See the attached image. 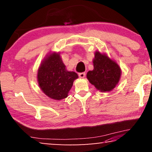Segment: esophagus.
Returning a JSON list of instances; mask_svg holds the SVG:
<instances>
[{"instance_id":"esophagus-1","label":"esophagus","mask_w":152,"mask_h":152,"mask_svg":"<svg viewBox=\"0 0 152 152\" xmlns=\"http://www.w3.org/2000/svg\"><path fill=\"white\" fill-rule=\"evenodd\" d=\"M85 75H86V73H85V72H80V73H79V77H80V78H84Z\"/></svg>"}]
</instances>
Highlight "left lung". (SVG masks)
<instances>
[{"label": "left lung", "mask_w": 152, "mask_h": 152, "mask_svg": "<svg viewBox=\"0 0 152 152\" xmlns=\"http://www.w3.org/2000/svg\"><path fill=\"white\" fill-rule=\"evenodd\" d=\"M93 70L87 72L86 77L97 90L106 93L117 86L121 77V68L117 62L106 53L96 51L93 59Z\"/></svg>", "instance_id": "left-lung-1"}]
</instances>
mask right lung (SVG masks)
<instances>
[{
	"label": "right lung",
	"instance_id": "obj_1",
	"mask_svg": "<svg viewBox=\"0 0 152 152\" xmlns=\"http://www.w3.org/2000/svg\"><path fill=\"white\" fill-rule=\"evenodd\" d=\"M78 75L68 71L59 53L50 52L38 68L37 82L41 90L50 98L61 100L68 97L73 82Z\"/></svg>",
	"mask_w": 152,
	"mask_h": 152
}]
</instances>
